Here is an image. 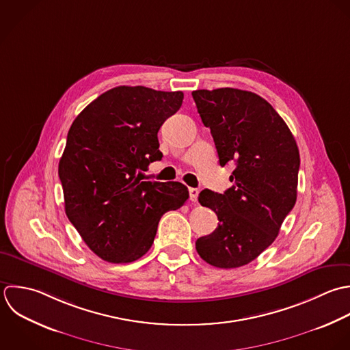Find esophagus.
<instances>
[{
  "label": "esophagus",
  "mask_w": 350,
  "mask_h": 350,
  "mask_svg": "<svg viewBox=\"0 0 350 350\" xmlns=\"http://www.w3.org/2000/svg\"><path fill=\"white\" fill-rule=\"evenodd\" d=\"M198 196H199V191L196 188H189V198L193 203L198 200Z\"/></svg>",
  "instance_id": "esophagus-1"
}]
</instances>
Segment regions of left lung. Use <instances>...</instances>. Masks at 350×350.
<instances>
[{"mask_svg": "<svg viewBox=\"0 0 350 350\" xmlns=\"http://www.w3.org/2000/svg\"><path fill=\"white\" fill-rule=\"evenodd\" d=\"M192 96L211 131L219 165H236L232 188L199 195V203L211 208L219 224L211 234L198 239L196 251L214 267H241L273 244L295 207L299 147L275 109L251 91L196 90Z\"/></svg>", "mask_w": 350, "mask_h": 350, "instance_id": "left-lung-1", "label": "left lung"}]
</instances>
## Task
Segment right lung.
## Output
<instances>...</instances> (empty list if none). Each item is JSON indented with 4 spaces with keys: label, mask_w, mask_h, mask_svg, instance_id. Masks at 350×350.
I'll return each instance as SVG.
<instances>
[{
    "label": "right lung",
    "mask_w": 350,
    "mask_h": 350,
    "mask_svg": "<svg viewBox=\"0 0 350 350\" xmlns=\"http://www.w3.org/2000/svg\"><path fill=\"white\" fill-rule=\"evenodd\" d=\"M181 91L114 87L72 122L58 163L65 213L100 259L131 263L152 245L161 217L189 198L177 181H143L161 161L158 131L183 103Z\"/></svg>",
    "instance_id": "obj_1"
}]
</instances>
